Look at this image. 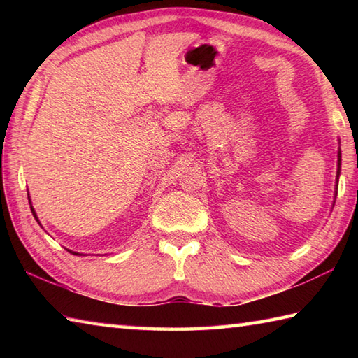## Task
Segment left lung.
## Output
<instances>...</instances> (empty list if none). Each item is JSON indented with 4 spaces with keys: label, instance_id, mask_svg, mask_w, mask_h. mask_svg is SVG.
Masks as SVG:
<instances>
[{
    "label": "left lung",
    "instance_id": "left-lung-1",
    "mask_svg": "<svg viewBox=\"0 0 358 358\" xmlns=\"http://www.w3.org/2000/svg\"><path fill=\"white\" fill-rule=\"evenodd\" d=\"M341 154H340V150H338V169H337V186H338V175H340V164H341ZM337 191V189H336Z\"/></svg>",
    "mask_w": 358,
    "mask_h": 358
}]
</instances>
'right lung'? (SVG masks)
Segmentation results:
<instances>
[{
  "label": "right lung",
  "instance_id": "add662e5",
  "mask_svg": "<svg viewBox=\"0 0 358 358\" xmlns=\"http://www.w3.org/2000/svg\"><path fill=\"white\" fill-rule=\"evenodd\" d=\"M27 195H29V194H27ZM29 200H30V199H29ZM30 210H32V215L35 217V220L38 222V217H36V214H35V209L32 208V204H30ZM38 223H40V222H38ZM67 250H69V249H67ZM69 252L73 254V255H81V254H78V252H72V250H69Z\"/></svg>",
  "mask_w": 358,
  "mask_h": 358
}]
</instances>
